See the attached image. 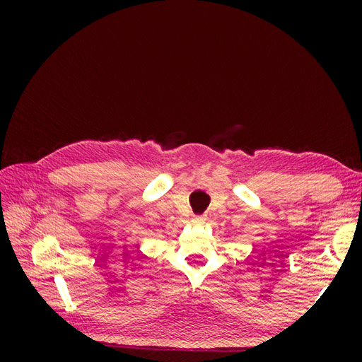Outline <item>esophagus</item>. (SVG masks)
<instances>
[{"instance_id":"34e87169","label":"esophagus","mask_w":362,"mask_h":362,"mask_svg":"<svg viewBox=\"0 0 362 362\" xmlns=\"http://www.w3.org/2000/svg\"><path fill=\"white\" fill-rule=\"evenodd\" d=\"M205 221H206L205 216H194V217L192 218V222H193L194 225H202V223H205Z\"/></svg>"}]
</instances>
